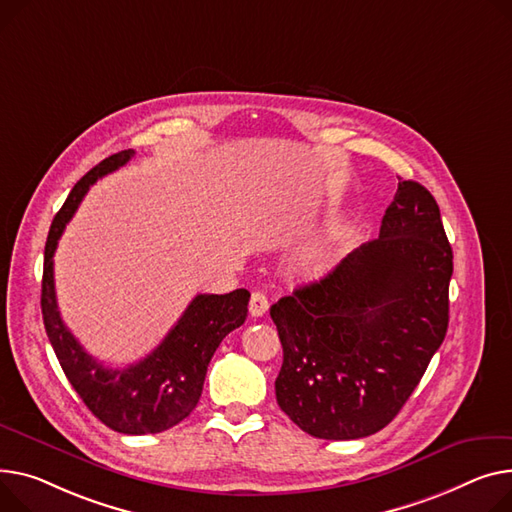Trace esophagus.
<instances>
[{
  "mask_svg": "<svg viewBox=\"0 0 512 512\" xmlns=\"http://www.w3.org/2000/svg\"><path fill=\"white\" fill-rule=\"evenodd\" d=\"M267 309H269V300H267V296L263 294V292H253L251 294V304H249V313H251V317H263L265 313H267Z\"/></svg>",
  "mask_w": 512,
  "mask_h": 512,
  "instance_id": "34e87169",
  "label": "esophagus"
}]
</instances>
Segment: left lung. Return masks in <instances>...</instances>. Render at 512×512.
<instances>
[{
	"mask_svg": "<svg viewBox=\"0 0 512 512\" xmlns=\"http://www.w3.org/2000/svg\"><path fill=\"white\" fill-rule=\"evenodd\" d=\"M451 276L436 199L399 179L379 238L269 309L284 348L282 412L325 440L383 430L447 335Z\"/></svg>",
	"mask_w": 512,
	"mask_h": 512,
	"instance_id": "8db88e82",
	"label": "left lung"
}]
</instances>
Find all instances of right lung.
<instances>
[{
    "label": "right lung",
    "instance_id": "obj_1",
    "mask_svg": "<svg viewBox=\"0 0 512 512\" xmlns=\"http://www.w3.org/2000/svg\"><path fill=\"white\" fill-rule=\"evenodd\" d=\"M133 154L117 152L88 170L53 218L45 245L41 309L55 356L88 410L115 432L156 434L177 426L195 410L208 364L222 339L245 323L251 294L245 288L197 294L162 344L127 368L105 366L80 346L57 309L53 255L90 185L127 164Z\"/></svg>",
    "mask_w": 512,
    "mask_h": 512
}]
</instances>
